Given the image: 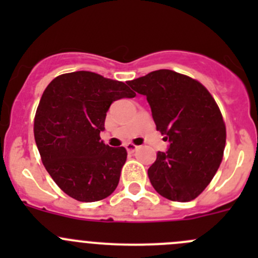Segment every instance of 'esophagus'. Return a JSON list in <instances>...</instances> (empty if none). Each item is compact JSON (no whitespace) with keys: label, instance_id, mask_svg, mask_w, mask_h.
Returning a JSON list of instances; mask_svg holds the SVG:
<instances>
[{"label":"esophagus","instance_id":"esophagus-1","mask_svg":"<svg viewBox=\"0 0 258 258\" xmlns=\"http://www.w3.org/2000/svg\"><path fill=\"white\" fill-rule=\"evenodd\" d=\"M137 148H139V146H136V145H134V144H131V142H130V144H127L126 145V150H127V152H135V151L137 150Z\"/></svg>","mask_w":258,"mask_h":258}]
</instances>
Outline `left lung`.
Masks as SVG:
<instances>
[{
  "label": "left lung",
  "mask_w": 258,
  "mask_h": 258,
  "mask_svg": "<svg viewBox=\"0 0 258 258\" xmlns=\"http://www.w3.org/2000/svg\"><path fill=\"white\" fill-rule=\"evenodd\" d=\"M127 85L146 96L156 128L170 142L148 168L153 188L177 202L195 200L221 165L226 126L217 103L199 81L158 70Z\"/></svg>",
  "instance_id": "8db88e82"
}]
</instances>
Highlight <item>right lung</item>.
<instances>
[{
	"mask_svg": "<svg viewBox=\"0 0 258 258\" xmlns=\"http://www.w3.org/2000/svg\"><path fill=\"white\" fill-rule=\"evenodd\" d=\"M135 96L126 83L90 71L61 75L46 87L35 116L36 145L49 176L70 197L95 202L116 189L126 148L105 145L100 132L111 103Z\"/></svg>",
	"mask_w": 258,
	"mask_h": 258,
	"instance_id": "1",
	"label": "right lung"
}]
</instances>
